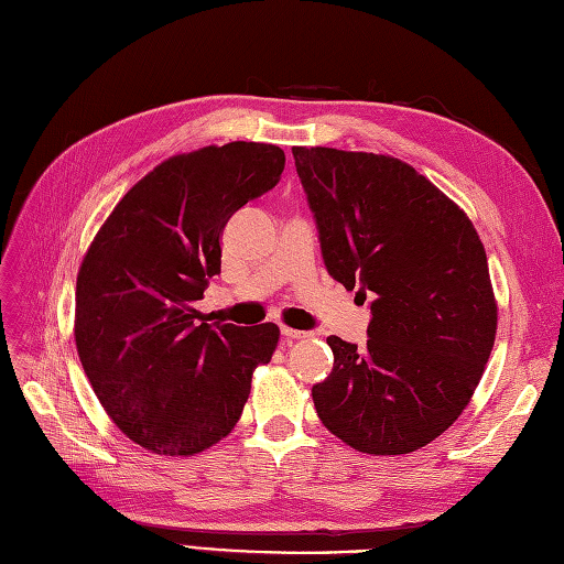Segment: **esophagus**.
Returning <instances> with one entry per match:
<instances>
[{
	"label": "esophagus",
	"mask_w": 564,
	"mask_h": 564,
	"mask_svg": "<svg viewBox=\"0 0 564 564\" xmlns=\"http://www.w3.org/2000/svg\"><path fill=\"white\" fill-rule=\"evenodd\" d=\"M303 336H305V332H301V329L282 327V338H284V340H299V338H303Z\"/></svg>",
	"instance_id": "obj_1"
}]
</instances>
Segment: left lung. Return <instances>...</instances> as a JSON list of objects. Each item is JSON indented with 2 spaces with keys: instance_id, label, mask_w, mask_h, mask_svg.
Segmentation results:
<instances>
[{
  "instance_id": "obj_1",
  "label": "left lung",
  "mask_w": 564,
  "mask_h": 564,
  "mask_svg": "<svg viewBox=\"0 0 564 564\" xmlns=\"http://www.w3.org/2000/svg\"><path fill=\"white\" fill-rule=\"evenodd\" d=\"M329 275L371 299L367 348L329 336L319 421L357 452L409 454L460 416L497 336L470 218L398 158L292 148Z\"/></svg>"
}]
</instances>
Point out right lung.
I'll return each mask as SVG.
<instances>
[{
	"mask_svg": "<svg viewBox=\"0 0 564 564\" xmlns=\"http://www.w3.org/2000/svg\"><path fill=\"white\" fill-rule=\"evenodd\" d=\"M284 152L235 141L158 164L117 202L77 272L75 344L108 416L135 445L195 456L240 421L278 324L202 322L220 235L278 185Z\"/></svg>",
	"mask_w": 564,
	"mask_h": 564,
	"instance_id": "1",
	"label": "right lung"
}]
</instances>
